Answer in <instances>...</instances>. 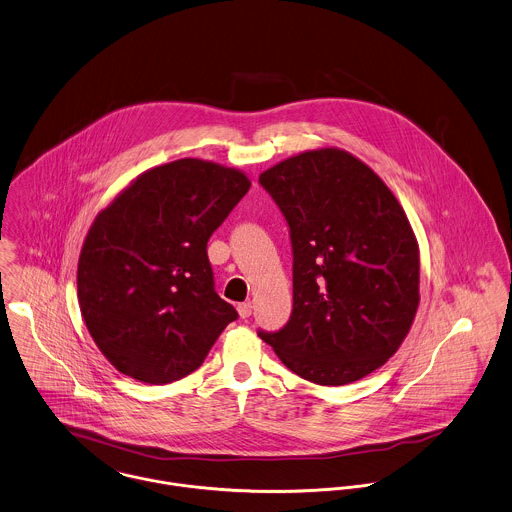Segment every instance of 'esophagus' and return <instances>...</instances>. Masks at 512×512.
Masks as SVG:
<instances>
[{
  "mask_svg": "<svg viewBox=\"0 0 512 512\" xmlns=\"http://www.w3.org/2000/svg\"><path fill=\"white\" fill-rule=\"evenodd\" d=\"M237 312H239L241 318L251 316V303H241V305H237Z\"/></svg>",
  "mask_w": 512,
  "mask_h": 512,
  "instance_id": "esophagus-1",
  "label": "esophagus"
}]
</instances>
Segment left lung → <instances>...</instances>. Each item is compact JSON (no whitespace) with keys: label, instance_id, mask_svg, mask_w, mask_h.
Here are the masks:
<instances>
[{"label":"left lung","instance_id":"8db88e82","mask_svg":"<svg viewBox=\"0 0 512 512\" xmlns=\"http://www.w3.org/2000/svg\"><path fill=\"white\" fill-rule=\"evenodd\" d=\"M259 182L293 243V314L261 340L312 384L362 380L398 352L419 307V245L404 207L340 148L291 156Z\"/></svg>","mask_w":512,"mask_h":512}]
</instances>
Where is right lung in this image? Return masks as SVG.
Here are the masks:
<instances>
[{"instance_id": "right-lung-1", "label": "right lung", "mask_w": 512, "mask_h": 512, "mask_svg": "<svg viewBox=\"0 0 512 512\" xmlns=\"http://www.w3.org/2000/svg\"><path fill=\"white\" fill-rule=\"evenodd\" d=\"M245 172L182 158L136 176L95 217L77 297L104 358L144 384L202 366L237 310L213 289L207 241L249 192Z\"/></svg>"}]
</instances>
